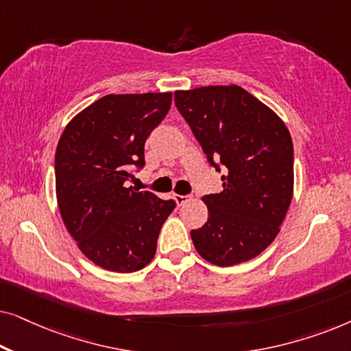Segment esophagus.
Segmentation results:
<instances>
[{
	"instance_id": "1",
	"label": "esophagus",
	"mask_w": 351,
	"mask_h": 351,
	"mask_svg": "<svg viewBox=\"0 0 351 351\" xmlns=\"http://www.w3.org/2000/svg\"><path fill=\"white\" fill-rule=\"evenodd\" d=\"M174 199H176V203L179 204V206H184L186 201L190 199V196H186V195H174Z\"/></svg>"
}]
</instances>
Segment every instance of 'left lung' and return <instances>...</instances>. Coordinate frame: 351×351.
<instances>
[{"instance_id": "8db88e82", "label": "left lung", "mask_w": 351, "mask_h": 351, "mask_svg": "<svg viewBox=\"0 0 351 351\" xmlns=\"http://www.w3.org/2000/svg\"><path fill=\"white\" fill-rule=\"evenodd\" d=\"M176 105L223 190L206 195L208 222L191 230L196 251L217 267L247 262L280 233L294 193L289 129L270 107L237 84L176 90Z\"/></svg>"}]
</instances>
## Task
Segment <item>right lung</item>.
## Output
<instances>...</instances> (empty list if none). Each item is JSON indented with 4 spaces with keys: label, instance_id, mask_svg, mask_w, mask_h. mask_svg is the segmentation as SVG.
Masks as SVG:
<instances>
[{
    "label": "right lung",
    "instance_id": "add662e5",
    "mask_svg": "<svg viewBox=\"0 0 351 351\" xmlns=\"http://www.w3.org/2000/svg\"><path fill=\"white\" fill-rule=\"evenodd\" d=\"M172 93L108 94L66 124L56 150L62 220L81 252L110 271L148 265L165 220L174 210L152 191L129 186L143 167V145L169 112Z\"/></svg>",
    "mask_w": 351,
    "mask_h": 351
}]
</instances>
